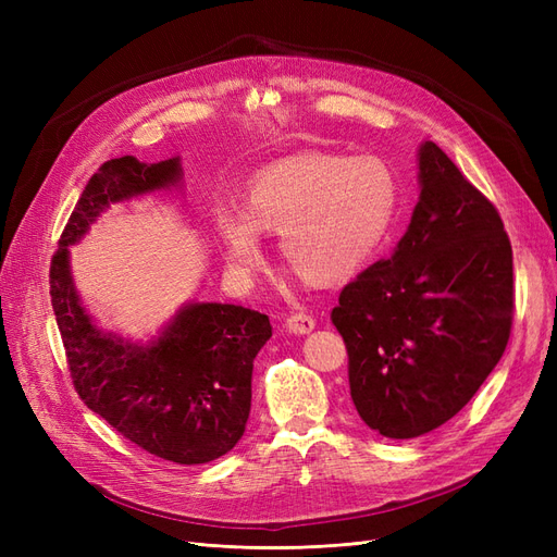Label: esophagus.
Returning a JSON list of instances; mask_svg holds the SVG:
<instances>
[{
  "mask_svg": "<svg viewBox=\"0 0 557 557\" xmlns=\"http://www.w3.org/2000/svg\"><path fill=\"white\" fill-rule=\"evenodd\" d=\"M315 327V320L309 313H293L285 320V330L293 332V334H309Z\"/></svg>",
  "mask_w": 557,
  "mask_h": 557,
  "instance_id": "34e87169",
  "label": "esophagus"
}]
</instances>
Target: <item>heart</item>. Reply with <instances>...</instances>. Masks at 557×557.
Segmentation results:
<instances>
[{
	"label": "heart",
	"mask_w": 557,
	"mask_h": 557,
	"mask_svg": "<svg viewBox=\"0 0 557 557\" xmlns=\"http://www.w3.org/2000/svg\"><path fill=\"white\" fill-rule=\"evenodd\" d=\"M397 209V185L372 158L299 156L250 181L244 207L215 213L227 267L248 281L262 264L264 234H278L281 256L313 283L352 276L374 256Z\"/></svg>",
	"instance_id": "obj_1"
}]
</instances>
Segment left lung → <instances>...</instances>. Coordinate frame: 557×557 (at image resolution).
Segmentation results:
<instances>
[{
  "mask_svg": "<svg viewBox=\"0 0 557 557\" xmlns=\"http://www.w3.org/2000/svg\"><path fill=\"white\" fill-rule=\"evenodd\" d=\"M418 205L393 256L348 283L332 323L350 397L387 440L444 425L499 362L513 318V258L497 209L444 150L418 146Z\"/></svg>",
  "mask_w": 557,
  "mask_h": 557,
  "instance_id": "obj_1",
  "label": "left lung"
}]
</instances>
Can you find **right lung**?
<instances>
[{
	"label": "right lung",
	"mask_w": 557,
	"mask_h": 557,
	"mask_svg": "<svg viewBox=\"0 0 557 557\" xmlns=\"http://www.w3.org/2000/svg\"><path fill=\"white\" fill-rule=\"evenodd\" d=\"M181 185L178 156L153 164L123 156L99 166L50 264V305L74 387L88 409L156 458L205 465L244 436L252 360L272 336L269 318L237 305L188 301L148 342H134L95 323L70 264V246L111 205Z\"/></svg>",
	"instance_id": "right-lung-1"
}]
</instances>
